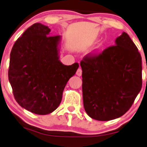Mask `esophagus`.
Segmentation results:
<instances>
[{
    "label": "esophagus",
    "instance_id": "esophagus-1",
    "mask_svg": "<svg viewBox=\"0 0 147 147\" xmlns=\"http://www.w3.org/2000/svg\"><path fill=\"white\" fill-rule=\"evenodd\" d=\"M82 69H81L80 68L78 69V70L76 71V75L78 76H82Z\"/></svg>",
    "mask_w": 147,
    "mask_h": 147
}]
</instances>
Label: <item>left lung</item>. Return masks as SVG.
Masks as SVG:
<instances>
[{"label":"left lung","instance_id":"left-lung-1","mask_svg":"<svg viewBox=\"0 0 147 147\" xmlns=\"http://www.w3.org/2000/svg\"><path fill=\"white\" fill-rule=\"evenodd\" d=\"M84 108L92 119L106 121L131 108L142 88V57L123 32L110 46L80 62Z\"/></svg>","mask_w":147,"mask_h":147}]
</instances>
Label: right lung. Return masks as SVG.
<instances>
[{"label": "right lung", "instance_id": "obj_1", "mask_svg": "<svg viewBox=\"0 0 147 147\" xmlns=\"http://www.w3.org/2000/svg\"><path fill=\"white\" fill-rule=\"evenodd\" d=\"M50 28L35 23L23 32L10 54L8 77L14 97L34 114L52 113L78 63L65 65L59 60L61 36H49Z\"/></svg>", "mask_w": 147, "mask_h": 147}]
</instances>
